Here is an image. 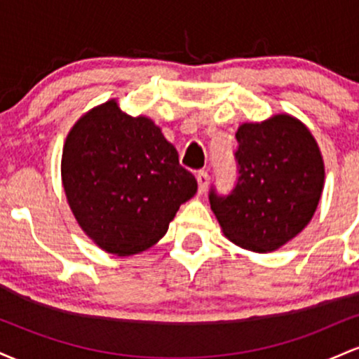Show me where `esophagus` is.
Listing matches in <instances>:
<instances>
[{
  "instance_id": "34e87169",
  "label": "esophagus",
  "mask_w": 359,
  "mask_h": 359,
  "mask_svg": "<svg viewBox=\"0 0 359 359\" xmlns=\"http://www.w3.org/2000/svg\"><path fill=\"white\" fill-rule=\"evenodd\" d=\"M196 179H197V184H199V194L205 192V189H208V185H209V174H208V172L199 170V172H197Z\"/></svg>"
}]
</instances>
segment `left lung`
<instances>
[{
  "label": "left lung",
  "instance_id": "1",
  "mask_svg": "<svg viewBox=\"0 0 359 359\" xmlns=\"http://www.w3.org/2000/svg\"><path fill=\"white\" fill-rule=\"evenodd\" d=\"M236 185L209 192L222 233L245 250L266 253L295 238L314 216L324 187V162L304 123L277 114L236 131Z\"/></svg>",
  "mask_w": 359,
  "mask_h": 359
}]
</instances>
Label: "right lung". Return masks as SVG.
Listing matches in <instances>:
<instances>
[{
    "label": "right lung",
    "mask_w": 359,
    "mask_h": 359,
    "mask_svg": "<svg viewBox=\"0 0 359 359\" xmlns=\"http://www.w3.org/2000/svg\"><path fill=\"white\" fill-rule=\"evenodd\" d=\"M62 184L88 236L118 257L145 251L167 233L197 180L145 116L111 100L84 114L65 140Z\"/></svg>",
    "instance_id": "right-lung-1"
}]
</instances>
